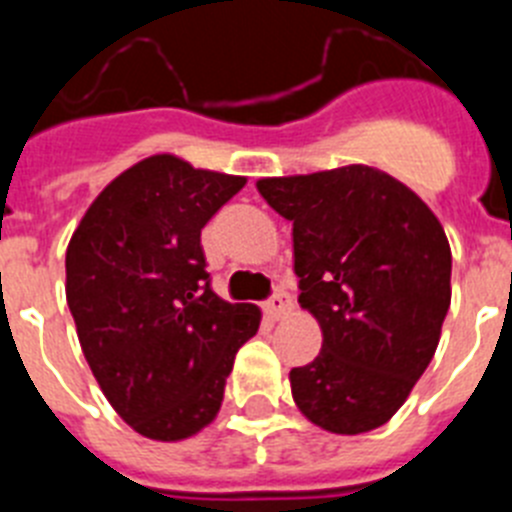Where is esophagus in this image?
I'll use <instances>...</instances> for the list:
<instances>
[{
  "label": "esophagus",
  "instance_id": "1",
  "mask_svg": "<svg viewBox=\"0 0 512 512\" xmlns=\"http://www.w3.org/2000/svg\"><path fill=\"white\" fill-rule=\"evenodd\" d=\"M264 310L269 318H274V320L284 318V315L292 310V297H289L284 289H277V292H274V295L264 302Z\"/></svg>",
  "mask_w": 512,
  "mask_h": 512
}]
</instances>
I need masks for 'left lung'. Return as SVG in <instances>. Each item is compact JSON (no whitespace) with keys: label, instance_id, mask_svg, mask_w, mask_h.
Here are the masks:
<instances>
[{"label":"left lung","instance_id":"8db88e82","mask_svg":"<svg viewBox=\"0 0 512 512\" xmlns=\"http://www.w3.org/2000/svg\"><path fill=\"white\" fill-rule=\"evenodd\" d=\"M292 223L300 305L320 354L289 372L310 423L356 436L384 425L428 369L451 305L438 217L395 176L364 164L256 182Z\"/></svg>","mask_w":512,"mask_h":512}]
</instances>
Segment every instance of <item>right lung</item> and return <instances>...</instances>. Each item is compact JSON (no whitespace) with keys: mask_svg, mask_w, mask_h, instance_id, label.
Here are the masks:
<instances>
[{"mask_svg":"<svg viewBox=\"0 0 512 512\" xmlns=\"http://www.w3.org/2000/svg\"><path fill=\"white\" fill-rule=\"evenodd\" d=\"M246 176L143 158L99 192L66 248V302L115 413L140 436L182 441L215 420L256 305L210 287L200 235Z\"/></svg>","mask_w":512,"mask_h":512,"instance_id":"right-lung-1","label":"right lung"}]
</instances>
